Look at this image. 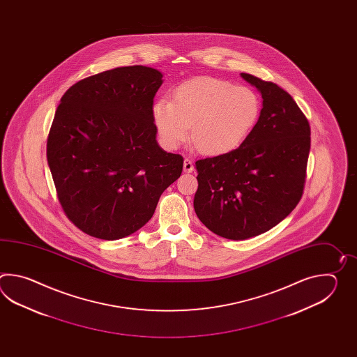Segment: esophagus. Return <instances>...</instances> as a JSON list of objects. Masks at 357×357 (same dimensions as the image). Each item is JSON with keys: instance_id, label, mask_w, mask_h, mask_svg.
<instances>
[{"instance_id": "obj_1", "label": "esophagus", "mask_w": 357, "mask_h": 357, "mask_svg": "<svg viewBox=\"0 0 357 357\" xmlns=\"http://www.w3.org/2000/svg\"><path fill=\"white\" fill-rule=\"evenodd\" d=\"M192 171H194V163H192V160H189V158H185V160H183V172L190 174V172H192Z\"/></svg>"}]
</instances>
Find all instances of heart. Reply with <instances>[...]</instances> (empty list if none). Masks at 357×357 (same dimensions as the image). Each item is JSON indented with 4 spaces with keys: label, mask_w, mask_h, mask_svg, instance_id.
Wrapping results in <instances>:
<instances>
[{
    "label": "heart",
    "mask_w": 357,
    "mask_h": 357,
    "mask_svg": "<svg viewBox=\"0 0 357 357\" xmlns=\"http://www.w3.org/2000/svg\"><path fill=\"white\" fill-rule=\"evenodd\" d=\"M260 99L246 86L215 77H194L178 84L171 100L153 103L152 119L160 144L174 151L189 137L208 155L237 149L250 135L260 116Z\"/></svg>",
    "instance_id": "heart-1"
}]
</instances>
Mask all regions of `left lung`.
<instances>
[{"instance_id": "1", "label": "left lung", "mask_w": 357, "mask_h": 357, "mask_svg": "<svg viewBox=\"0 0 357 357\" xmlns=\"http://www.w3.org/2000/svg\"><path fill=\"white\" fill-rule=\"evenodd\" d=\"M241 76L263 97L255 128L235 151L195 162L197 218L229 240L264 234L296 208L310 152V125L289 93Z\"/></svg>"}]
</instances>
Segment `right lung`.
Listing matches in <instances>:
<instances>
[{"label": "right lung", "instance_id": "right-lung-1", "mask_svg": "<svg viewBox=\"0 0 357 357\" xmlns=\"http://www.w3.org/2000/svg\"><path fill=\"white\" fill-rule=\"evenodd\" d=\"M160 85L158 70L137 65L88 76L62 96L47 160L63 212L84 234H134L181 176L182 155L155 140L152 106Z\"/></svg>", "mask_w": 357, "mask_h": 357}]
</instances>
